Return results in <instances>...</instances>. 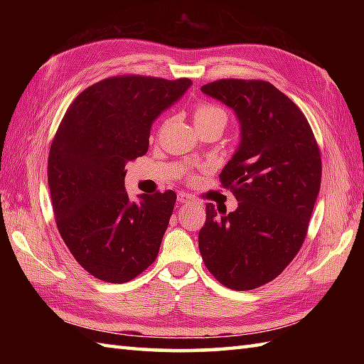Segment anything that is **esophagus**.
Listing matches in <instances>:
<instances>
[{
  "mask_svg": "<svg viewBox=\"0 0 364 364\" xmlns=\"http://www.w3.org/2000/svg\"><path fill=\"white\" fill-rule=\"evenodd\" d=\"M178 202H180L181 205H197L196 198H192L191 196L184 194V192H181V194H178Z\"/></svg>",
  "mask_w": 364,
  "mask_h": 364,
  "instance_id": "obj_1",
  "label": "esophagus"
}]
</instances>
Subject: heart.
<instances>
[{
    "instance_id": "obj_1",
    "label": "heart",
    "mask_w": 364,
    "mask_h": 364,
    "mask_svg": "<svg viewBox=\"0 0 364 364\" xmlns=\"http://www.w3.org/2000/svg\"><path fill=\"white\" fill-rule=\"evenodd\" d=\"M194 120L196 123H202L208 120H222L227 122V114L223 112L219 106L214 105H198L194 109Z\"/></svg>"
}]
</instances>
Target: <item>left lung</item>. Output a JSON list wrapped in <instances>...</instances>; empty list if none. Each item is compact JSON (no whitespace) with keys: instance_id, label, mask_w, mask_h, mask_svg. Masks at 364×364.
<instances>
[{"instance_id":"8db88e82","label":"left lung","mask_w":364,"mask_h":364,"mask_svg":"<svg viewBox=\"0 0 364 364\" xmlns=\"http://www.w3.org/2000/svg\"><path fill=\"white\" fill-rule=\"evenodd\" d=\"M235 111L241 142L220 183L236 211L206 205L198 249L215 280L235 291L272 282L296 257L321 189L322 162L310 123L296 103L259 80L202 86Z\"/></svg>"}]
</instances>
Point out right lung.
Instances as JSON below:
<instances>
[{
  "mask_svg": "<svg viewBox=\"0 0 364 364\" xmlns=\"http://www.w3.org/2000/svg\"><path fill=\"white\" fill-rule=\"evenodd\" d=\"M192 81L112 76L82 90L53 139L48 184L58 230L80 266L127 283L156 259L176 194L128 197L125 166L149 150L153 122Z\"/></svg>",
  "mask_w": 364,
  "mask_h": 364,
  "instance_id": "add662e5",
  "label": "right lung"
}]
</instances>
